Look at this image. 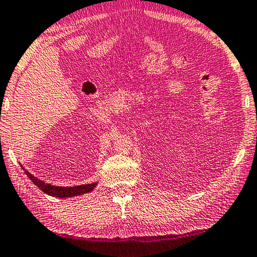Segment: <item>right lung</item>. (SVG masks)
<instances>
[{
    "label": "right lung",
    "instance_id": "add662e5",
    "mask_svg": "<svg viewBox=\"0 0 257 257\" xmlns=\"http://www.w3.org/2000/svg\"><path fill=\"white\" fill-rule=\"evenodd\" d=\"M30 180L34 183V184L42 190L44 193H47L51 197H58V198H71L75 197V195H81L83 193H88L93 190V187L97 185V183H91V184H84V185H77V186H71V187H63V186H55L51 184H47L43 181H40L39 178L34 177L33 175L28 172H25Z\"/></svg>",
    "mask_w": 257,
    "mask_h": 257
}]
</instances>
